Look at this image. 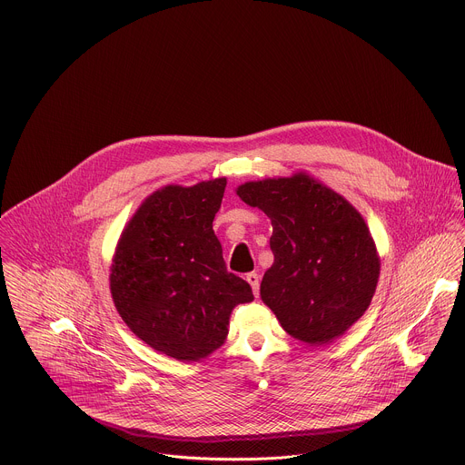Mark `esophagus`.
I'll return each instance as SVG.
<instances>
[{
	"label": "esophagus",
	"instance_id": "esophagus-1",
	"mask_svg": "<svg viewBox=\"0 0 465 465\" xmlns=\"http://www.w3.org/2000/svg\"><path fill=\"white\" fill-rule=\"evenodd\" d=\"M246 282L250 283L253 294L257 296V294H259V276H257L255 272H250V274H246Z\"/></svg>",
	"mask_w": 465,
	"mask_h": 465
}]
</instances>
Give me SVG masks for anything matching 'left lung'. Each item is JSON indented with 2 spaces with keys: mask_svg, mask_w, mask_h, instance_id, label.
Masks as SVG:
<instances>
[{
  "mask_svg": "<svg viewBox=\"0 0 465 465\" xmlns=\"http://www.w3.org/2000/svg\"><path fill=\"white\" fill-rule=\"evenodd\" d=\"M237 194L272 221L274 264L261 282L262 302L298 341L341 337L368 309L379 278L361 213L305 174L248 182Z\"/></svg>",
  "mask_w": 465,
  "mask_h": 465,
  "instance_id": "obj_1",
  "label": "left lung"
}]
</instances>
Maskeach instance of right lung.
I'll use <instances>...</instances> for the list:
<instances>
[{
    "label": "right lung",
    "mask_w": 465,
    "mask_h": 465,
    "mask_svg": "<svg viewBox=\"0 0 465 465\" xmlns=\"http://www.w3.org/2000/svg\"><path fill=\"white\" fill-rule=\"evenodd\" d=\"M226 178L151 194L124 228L112 264L114 303L134 335L178 361H198L228 335L230 312L253 300L228 272L213 233Z\"/></svg>",
    "instance_id": "right-lung-1"
}]
</instances>
